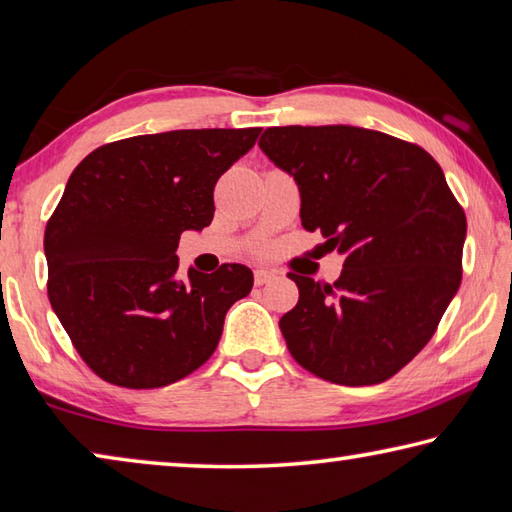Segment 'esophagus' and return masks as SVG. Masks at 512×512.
I'll return each instance as SVG.
<instances>
[{"label":"esophagus","mask_w":512,"mask_h":512,"mask_svg":"<svg viewBox=\"0 0 512 512\" xmlns=\"http://www.w3.org/2000/svg\"><path fill=\"white\" fill-rule=\"evenodd\" d=\"M276 279V272L274 270H265V267H258L254 272V281L256 285H267Z\"/></svg>","instance_id":"34e87169"}]
</instances>
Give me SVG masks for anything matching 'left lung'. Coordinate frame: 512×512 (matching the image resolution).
<instances>
[{
    "mask_svg": "<svg viewBox=\"0 0 512 512\" xmlns=\"http://www.w3.org/2000/svg\"><path fill=\"white\" fill-rule=\"evenodd\" d=\"M258 146L294 177L301 224L344 256L335 283L290 272L299 303L279 326L317 378L366 387L436 333L463 276V206L416 143L353 125L267 128Z\"/></svg>",
    "mask_w": 512,
    "mask_h": 512,
    "instance_id": "left-lung-1",
    "label": "left lung"
}]
</instances>
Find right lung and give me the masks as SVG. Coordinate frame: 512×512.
<instances>
[{
	"label": "right lung",
	"instance_id": "right-lung-1",
	"mask_svg": "<svg viewBox=\"0 0 512 512\" xmlns=\"http://www.w3.org/2000/svg\"><path fill=\"white\" fill-rule=\"evenodd\" d=\"M261 128L173 130L105 143L80 161L44 231L51 308L98 378L157 389L186 378L220 342L249 267L188 270L184 231L213 220V188Z\"/></svg>",
	"mask_w": 512,
	"mask_h": 512
}]
</instances>
